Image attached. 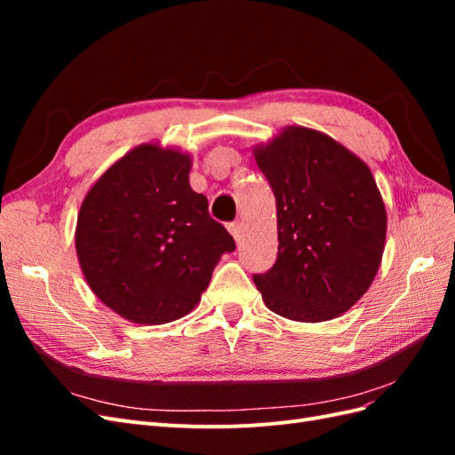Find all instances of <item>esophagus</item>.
<instances>
[{
  "mask_svg": "<svg viewBox=\"0 0 455 455\" xmlns=\"http://www.w3.org/2000/svg\"><path fill=\"white\" fill-rule=\"evenodd\" d=\"M228 229H229V233L233 235V239H235V243H241V239H243V226H241V222H233V224H229L228 226Z\"/></svg>",
  "mask_w": 455,
  "mask_h": 455,
  "instance_id": "34e87169",
  "label": "esophagus"
}]
</instances>
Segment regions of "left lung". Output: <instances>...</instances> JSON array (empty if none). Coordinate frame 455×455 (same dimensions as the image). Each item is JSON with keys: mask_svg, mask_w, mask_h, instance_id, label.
<instances>
[{"mask_svg": "<svg viewBox=\"0 0 455 455\" xmlns=\"http://www.w3.org/2000/svg\"><path fill=\"white\" fill-rule=\"evenodd\" d=\"M252 154L277 201V261L254 275L261 298L284 319H336L366 294L381 264L387 212L374 176L346 146L299 125Z\"/></svg>", "mask_w": 455, "mask_h": 455, "instance_id": "obj_1", "label": "left lung"}]
</instances>
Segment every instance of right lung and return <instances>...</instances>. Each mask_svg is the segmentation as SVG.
<instances>
[{
	"label": "right lung",
	"instance_id": "1",
	"mask_svg": "<svg viewBox=\"0 0 455 455\" xmlns=\"http://www.w3.org/2000/svg\"><path fill=\"white\" fill-rule=\"evenodd\" d=\"M189 171L186 151L140 144L81 203V271L96 298L134 324H164L194 311L220 258L235 251L209 201L191 189Z\"/></svg>",
	"mask_w": 455,
	"mask_h": 455
}]
</instances>
